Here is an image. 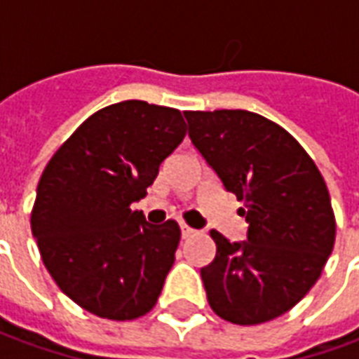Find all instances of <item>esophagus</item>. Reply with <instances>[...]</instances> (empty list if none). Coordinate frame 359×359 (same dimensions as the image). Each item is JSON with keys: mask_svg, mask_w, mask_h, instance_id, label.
<instances>
[{"mask_svg": "<svg viewBox=\"0 0 359 359\" xmlns=\"http://www.w3.org/2000/svg\"><path fill=\"white\" fill-rule=\"evenodd\" d=\"M180 229H182L183 239H187V237H191V235L195 233V229H191V227L185 226V224H180Z\"/></svg>", "mask_w": 359, "mask_h": 359, "instance_id": "34e87169", "label": "esophagus"}]
</instances>
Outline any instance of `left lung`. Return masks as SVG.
<instances>
[{
	"label": "left lung",
	"instance_id": "obj_1",
	"mask_svg": "<svg viewBox=\"0 0 359 359\" xmlns=\"http://www.w3.org/2000/svg\"><path fill=\"white\" fill-rule=\"evenodd\" d=\"M189 140L224 189L243 201L247 241L212 229L201 269L219 318L256 325L289 312L318 281L334 245V216L318 166L290 133L248 111H187Z\"/></svg>",
	"mask_w": 359,
	"mask_h": 359
}]
</instances>
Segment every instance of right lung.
<instances>
[{"mask_svg": "<svg viewBox=\"0 0 359 359\" xmlns=\"http://www.w3.org/2000/svg\"><path fill=\"white\" fill-rule=\"evenodd\" d=\"M185 133L176 109L122 101L91 114L43 170L32 235L55 283L83 310L126 321L156 304L180 227L153 226L130 205Z\"/></svg>", "mask_w": 359, "mask_h": 359, "instance_id": "obj_1", "label": "right lung"}]
</instances>
